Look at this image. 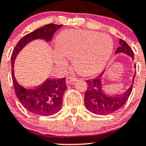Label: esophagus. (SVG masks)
I'll return each mask as SVG.
<instances>
[{"label": "esophagus", "mask_w": 146, "mask_h": 146, "mask_svg": "<svg viewBox=\"0 0 146 146\" xmlns=\"http://www.w3.org/2000/svg\"><path fill=\"white\" fill-rule=\"evenodd\" d=\"M77 80L76 77H72V76H68L66 78V84H72Z\"/></svg>", "instance_id": "obj_1"}]
</instances>
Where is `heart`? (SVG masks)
<instances>
[{"instance_id":"1","label":"heart","mask_w":146,"mask_h":146,"mask_svg":"<svg viewBox=\"0 0 146 146\" xmlns=\"http://www.w3.org/2000/svg\"><path fill=\"white\" fill-rule=\"evenodd\" d=\"M55 58L65 64V57L73 59L75 70L84 76L102 71L113 52V41L107 34L89 30H65L56 39Z\"/></svg>"}]
</instances>
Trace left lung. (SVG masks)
Segmentation results:
<instances>
[{"instance_id":"left-lung-1","label":"left lung","mask_w":146,"mask_h":146,"mask_svg":"<svg viewBox=\"0 0 146 146\" xmlns=\"http://www.w3.org/2000/svg\"><path fill=\"white\" fill-rule=\"evenodd\" d=\"M120 47L117 49L115 54L124 53L134 60V53L130 46L122 39H119ZM136 68L135 64H134ZM104 70L94 79L87 80L88 85L84 95V104L88 111L99 115H107L122 108L127 102L132 92L135 73L133 77V83L130 88L121 95H110L104 92L103 88V75Z\"/></svg>"}]
</instances>
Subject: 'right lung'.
<instances>
[{
    "instance_id": "add662e5",
    "label": "right lung",
    "mask_w": 146,
    "mask_h": 146,
    "mask_svg": "<svg viewBox=\"0 0 146 146\" xmlns=\"http://www.w3.org/2000/svg\"><path fill=\"white\" fill-rule=\"evenodd\" d=\"M62 27V25L49 24L27 35L18 42L11 58L12 80L18 99L26 110L40 116H50L60 110L64 92L67 89L65 78L60 79H47L37 88H26L20 85L15 78L14 62L18 54L29 42L36 39L50 42L54 32Z\"/></svg>"
}]
</instances>
